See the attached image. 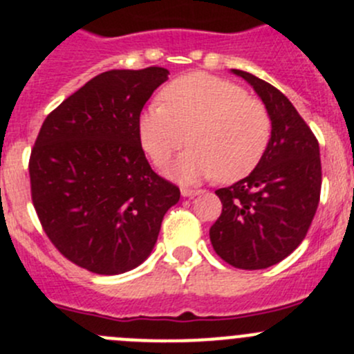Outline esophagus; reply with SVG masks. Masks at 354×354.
<instances>
[{"instance_id": "34e87169", "label": "esophagus", "mask_w": 354, "mask_h": 354, "mask_svg": "<svg viewBox=\"0 0 354 354\" xmlns=\"http://www.w3.org/2000/svg\"><path fill=\"white\" fill-rule=\"evenodd\" d=\"M199 192H201V191H198V189H189V187H182L180 189V194L184 196V198H194V196H198Z\"/></svg>"}]
</instances>
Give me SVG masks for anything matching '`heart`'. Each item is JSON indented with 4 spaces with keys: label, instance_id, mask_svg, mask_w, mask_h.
Segmentation results:
<instances>
[{
    "label": "heart",
    "instance_id": "obj_1",
    "mask_svg": "<svg viewBox=\"0 0 354 354\" xmlns=\"http://www.w3.org/2000/svg\"><path fill=\"white\" fill-rule=\"evenodd\" d=\"M163 104L139 117L141 145L156 167H163L192 142L169 170L180 182L218 176L236 182L253 172L270 141V117L263 103L237 84L208 73H189L162 91Z\"/></svg>",
    "mask_w": 354,
    "mask_h": 354
}]
</instances>
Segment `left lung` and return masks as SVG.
<instances>
[{"label":"left lung","instance_id":"8db88e82","mask_svg":"<svg viewBox=\"0 0 354 354\" xmlns=\"http://www.w3.org/2000/svg\"><path fill=\"white\" fill-rule=\"evenodd\" d=\"M253 86L272 122L267 151L248 177L216 189L222 215L209 229L215 253L243 270H261L292 253L320 201V148L291 101L253 73L232 68Z\"/></svg>","mask_w":354,"mask_h":354}]
</instances>
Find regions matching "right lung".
Instances as JSON below:
<instances>
[{"label": "right lung", "instance_id": "1", "mask_svg": "<svg viewBox=\"0 0 354 354\" xmlns=\"http://www.w3.org/2000/svg\"><path fill=\"white\" fill-rule=\"evenodd\" d=\"M167 79L162 66L100 73L48 115L30 151V194L44 232L93 274L139 267L180 198L149 167L138 129Z\"/></svg>", "mask_w": 354, "mask_h": 354}]
</instances>
